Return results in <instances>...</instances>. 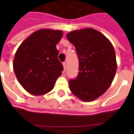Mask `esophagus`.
<instances>
[{
	"label": "esophagus",
	"instance_id": "34e87169",
	"mask_svg": "<svg viewBox=\"0 0 134 134\" xmlns=\"http://www.w3.org/2000/svg\"><path fill=\"white\" fill-rule=\"evenodd\" d=\"M66 63L65 62H63V67H64V71H65L66 70Z\"/></svg>",
	"mask_w": 134,
	"mask_h": 134
}]
</instances>
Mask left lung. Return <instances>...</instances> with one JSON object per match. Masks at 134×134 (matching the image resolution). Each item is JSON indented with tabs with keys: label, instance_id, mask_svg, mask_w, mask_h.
<instances>
[{
	"label": "left lung",
	"instance_id": "1",
	"mask_svg": "<svg viewBox=\"0 0 134 134\" xmlns=\"http://www.w3.org/2000/svg\"><path fill=\"white\" fill-rule=\"evenodd\" d=\"M67 38L75 47L79 59L78 75L69 81L70 90L82 100H94L114 79L117 69L114 48L103 34L91 28L72 31Z\"/></svg>",
	"mask_w": 134,
	"mask_h": 134
}]
</instances>
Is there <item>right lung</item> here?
Segmentation results:
<instances>
[{
    "instance_id": "right-lung-1",
    "label": "right lung",
    "mask_w": 134,
    "mask_h": 134,
    "mask_svg": "<svg viewBox=\"0 0 134 134\" xmlns=\"http://www.w3.org/2000/svg\"><path fill=\"white\" fill-rule=\"evenodd\" d=\"M62 36V31L39 29L16 51L13 63L15 75L22 87L34 96L50 92L62 75L63 65L56 46Z\"/></svg>"
}]
</instances>
